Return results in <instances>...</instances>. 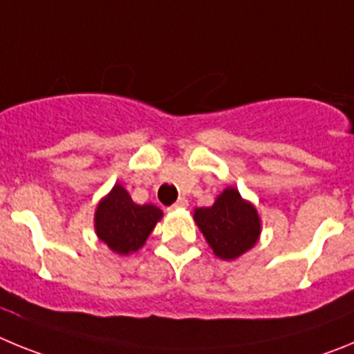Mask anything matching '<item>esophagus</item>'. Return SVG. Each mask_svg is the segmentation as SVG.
<instances>
[{
	"label": "esophagus",
	"instance_id": "obj_1",
	"mask_svg": "<svg viewBox=\"0 0 354 354\" xmlns=\"http://www.w3.org/2000/svg\"><path fill=\"white\" fill-rule=\"evenodd\" d=\"M184 207H187V200L184 198V196H180V198L171 205V209H184Z\"/></svg>",
	"mask_w": 354,
	"mask_h": 354
}]
</instances>
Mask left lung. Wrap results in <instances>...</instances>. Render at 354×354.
Masks as SVG:
<instances>
[{
	"instance_id": "left-lung-1",
	"label": "left lung",
	"mask_w": 354,
	"mask_h": 354,
	"mask_svg": "<svg viewBox=\"0 0 354 354\" xmlns=\"http://www.w3.org/2000/svg\"><path fill=\"white\" fill-rule=\"evenodd\" d=\"M196 225L216 257L234 261L255 246L261 236L257 209L239 195L236 187H227L211 207L195 209Z\"/></svg>"
}]
</instances>
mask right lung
<instances>
[{"instance_id": "obj_1", "label": "right lung", "mask_w": 354, "mask_h": 354, "mask_svg": "<svg viewBox=\"0 0 354 354\" xmlns=\"http://www.w3.org/2000/svg\"><path fill=\"white\" fill-rule=\"evenodd\" d=\"M162 218V211L152 204H134L129 193L115 184L113 189L99 202L95 211L97 237L118 255L138 252L147 237Z\"/></svg>"}]
</instances>
